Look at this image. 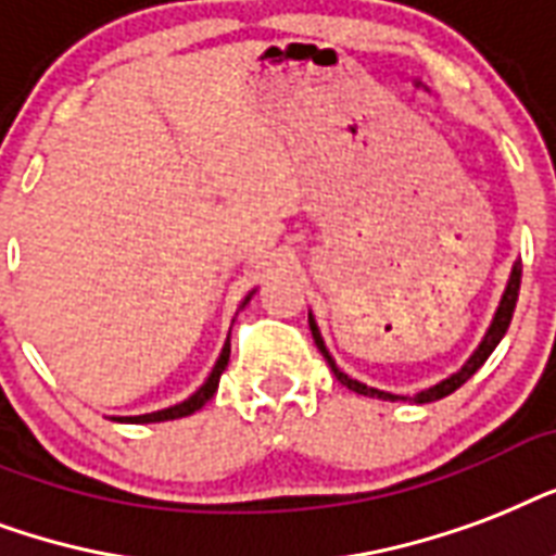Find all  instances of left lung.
I'll use <instances>...</instances> for the list:
<instances>
[{
    "label": "left lung",
    "mask_w": 556,
    "mask_h": 556,
    "mask_svg": "<svg viewBox=\"0 0 556 556\" xmlns=\"http://www.w3.org/2000/svg\"><path fill=\"white\" fill-rule=\"evenodd\" d=\"M519 283H522V266L516 264L514 273H510V281H507L505 295H502V304H498V309H496V318H493V325H490L488 337H484V342H481V345H479V351H476V354L470 356V363L464 365V368L458 374H453L450 380L438 382V386H432V389H429V391H420V394H417V397H415L417 403H432V400H441V397H446V394H453L455 389H462L464 382L470 380L472 374L479 371L481 365L488 363V356L493 354V348H496L498 342H502V337H505V333H507V325H510V318H514L516 299H519ZM309 330H313V339H316L318 351L325 354V359H327V363H330V368H333V374H337V380L342 382V386H348V389L356 391V394H365V397L400 400L397 394H386V391L368 389V386H363V382H359V380H351V377H348L345 371H339L337 363H333V359H330V354H327L325 342H321V337H318V327H316V321H313V318H309Z\"/></svg>",
    "instance_id": "left-lung-1"
}]
</instances>
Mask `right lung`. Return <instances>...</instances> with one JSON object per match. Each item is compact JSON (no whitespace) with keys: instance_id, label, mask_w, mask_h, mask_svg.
<instances>
[{"instance_id":"1","label":"right lung","mask_w":556,"mask_h":556,"mask_svg":"<svg viewBox=\"0 0 556 556\" xmlns=\"http://www.w3.org/2000/svg\"><path fill=\"white\" fill-rule=\"evenodd\" d=\"M249 299H252V295H249ZM249 299L243 301V307L249 304ZM229 354H231V348H229V342H226V348H223V354H219L217 365H214V371H211V377L205 380V386H202L197 394H191V397L185 400V403H179V406H170V408H162V412H150V415L124 417V420H130V424H159V420H176V417L193 415L197 408H202L211 397H214V391H217V382H219V374L226 371V365H229Z\"/></svg>"}]
</instances>
